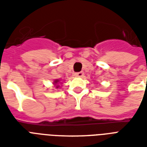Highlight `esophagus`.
I'll return each mask as SVG.
<instances>
[{
	"label": "esophagus",
	"instance_id": "esophagus-1",
	"mask_svg": "<svg viewBox=\"0 0 147 147\" xmlns=\"http://www.w3.org/2000/svg\"><path fill=\"white\" fill-rule=\"evenodd\" d=\"M75 76H76V77H82V76H84V72H83V71H79V72H76V73L75 74Z\"/></svg>",
	"mask_w": 147,
	"mask_h": 147
}]
</instances>
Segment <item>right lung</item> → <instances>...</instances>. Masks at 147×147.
Here are the masks:
<instances>
[{"instance_id": "1", "label": "right lung", "mask_w": 147, "mask_h": 147, "mask_svg": "<svg viewBox=\"0 0 147 147\" xmlns=\"http://www.w3.org/2000/svg\"><path fill=\"white\" fill-rule=\"evenodd\" d=\"M58 82H59V81H58V80H55V85H56V84H57ZM58 86H59V85H57V86H56V88H58Z\"/></svg>"}]
</instances>
